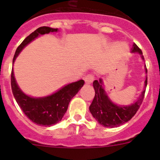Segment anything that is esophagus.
<instances>
[{"mask_svg":"<svg viewBox=\"0 0 160 160\" xmlns=\"http://www.w3.org/2000/svg\"><path fill=\"white\" fill-rule=\"evenodd\" d=\"M93 80H94V75L91 73L87 75L84 78V80L85 82H86L87 84H90V83H91L93 81Z\"/></svg>","mask_w":160,"mask_h":160,"instance_id":"1","label":"esophagus"}]
</instances>
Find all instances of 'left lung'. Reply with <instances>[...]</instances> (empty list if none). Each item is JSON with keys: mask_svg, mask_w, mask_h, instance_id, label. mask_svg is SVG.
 I'll use <instances>...</instances> for the list:
<instances>
[{"mask_svg": "<svg viewBox=\"0 0 160 160\" xmlns=\"http://www.w3.org/2000/svg\"><path fill=\"white\" fill-rule=\"evenodd\" d=\"M132 52H138L144 60L142 52L134 43L132 48ZM146 72L147 74V68L146 66ZM102 80H94L93 83V88L95 90V96L93 101L90 105V111L93 117L96 119L100 125L106 128H114L123 125L128 122L136 114L139 109L140 105L144 99L146 88L147 86V76L145 80L144 90L142 92L139 98L136 102L128 106H118L114 104L108 97L105 90L102 87Z\"/></svg>", "mask_w": 160, "mask_h": 160, "instance_id": "left-lung-1", "label": "left lung"}]
</instances>
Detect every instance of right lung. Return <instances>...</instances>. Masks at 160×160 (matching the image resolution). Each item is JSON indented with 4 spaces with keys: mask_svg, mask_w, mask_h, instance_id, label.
I'll use <instances>...</instances> for the list:
<instances>
[{
    "mask_svg": "<svg viewBox=\"0 0 160 160\" xmlns=\"http://www.w3.org/2000/svg\"><path fill=\"white\" fill-rule=\"evenodd\" d=\"M57 31L58 28H49L47 26L37 28L35 32L26 37L17 48L13 58V63L20 52L38 35ZM11 84L13 95L25 115L37 125L51 126L62 120L68 108L69 103L83 86L84 81L83 80H80L66 85L56 93L45 98H32L24 93L18 88L12 69Z\"/></svg>",
    "mask_w": 160,
    "mask_h": 160,
    "instance_id": "obj_1",
    "label": "right lung"
}]
</instances>
